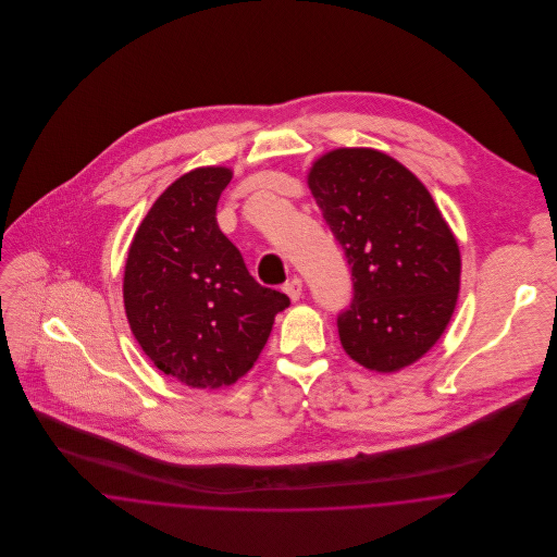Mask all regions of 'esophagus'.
I'll use <instances>...</instances> for the list:
<instances>
[{
  "mask_svg": "<svg viewBox=\"0 0 557 557\" xmlns=\"http://www.w3.org/2000/svg\"><path fill=\"white\" fill-rule=\"evenodd\" d=\"M283 289H285V294H287L292 300H298L300 294H302V281H300L298 276H294L292 281H287V283L283 285Z\"/></svg>",
  "mask_w": 557,
  "mask_h": 557,
  "instance_id": "1",
  "label": "esophagus"
}]
</instances>
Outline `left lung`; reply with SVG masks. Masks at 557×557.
Instances as JSON below:
<instances>
[{"label": "left lung", "instance_id": "1", "mask_svg": "<svg viewBox=\"0 0 557 557\" xmlns=\"http://www.w3.org/2000/svg\"><path fill=\"white\" fill-rule=\"evenodd\" d=\"M311 195L351 268L338 313L345 351L371 371L419 360L448 326L461 278L453 231L425 186L373 149H336L309 171Z\"/></svg>", "mask_w": 557, "mask_h": 557}]
</instances>
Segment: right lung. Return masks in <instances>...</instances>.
<instances>
[{"label":"right lung","instance_id":"obj_1","mask_svg":"<svg viewBox=\"0 0 557 557\" xmlns=\"http://www.w3.org/2000/svg\"><path fill=\"white\" fill-rule=\"evenodd\" d=\"M224 166L195 169L151 206L125 265V311L151 362L193 388L231 386L265 347L289 298L257 283L216 226Z\"/></svg>","mask_w":557,"mask_h":557}]
</instances>
